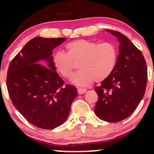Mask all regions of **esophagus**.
Segmentation results:
<instances>
[{"label":"esophagus","mask_w":154,"mask_h":154,"mask_svg":"<svg viewBox=\"0 0 154 154\" xmlns=\"http://www.w3.org/2000/svg\"><path fill=\"white\" fill-rule=\"evenodd\" d=\"M87 91L85 89H82V88H79V89H77V92H78V94L79 95H82L83 93H85V92Z\"/></svg>","instance_id":"obj_1"}]
</instances>
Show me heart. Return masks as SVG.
I'll return each mask as SVG.
<instances>
[{
  "instance_id": "1",
  "label": "heart",
  "mask_w": 154,
  "mask_h": 154,
  "mask_svg": "<svg viewBox=\"0 0 154 154\" xmlns=\"http://www.w3.org/2000/svg\"><path fill=\"white\" fill-rule=\"evenodd\" d=\"M67 53L58 51L52 57L55 69L64 78L71 77L73 61H79L80 70L72 76L71 81L79 87H88L94 81L101 82L114 70L117 59L115 45L109 42L100 43L92 40H79L66 45Z\"/></svg>"
}]
</instances>
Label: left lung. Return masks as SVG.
Wrapping results in <instances>:
<instances>
[{"mask_svg":"<svg viewBox=\"0 0 154 154\" xmlns=\"http://www.w3.org/2000/svg\"><path fill=\"white\" fill-rule=\"evenodd\" d=\"M117 38L119 55L111 74L95 91L98 95L94 111L108 122L126 119L142 100L147 85V65L143 55L125 35L106 29Z\"/></svg>","mask_w":154,"mask_h":154,"instance_id":"left-lung-1","label":"left lung"}]
</instances>
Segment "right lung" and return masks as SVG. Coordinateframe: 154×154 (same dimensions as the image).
I'll list each match as a JSON object with an SVG mask.
<instances>
[{
	"mask_svg": "<svg viewBox=\"0 0 154 154\" xmlns=\"http://www.w3.org/2000/svg\"><path fill=\"white\" fill-rule=\"evenodd\" d=\"M66 38L36 37L10 63L6 85L11 102L32 125L53 130L66 122L77 88L66 85L52 63L53 50Z\"/></svg>",
	"mask_w": 154,
	"mask_h": 154,
	"instance_id": "obj_1",
	"label": "right lung"
}]
</instances>
